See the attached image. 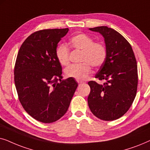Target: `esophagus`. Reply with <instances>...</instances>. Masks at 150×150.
I'll return each instance as SVG.
<instances>
[{
    "label": "esophagus",
    "instance_id": "obj_1",
    "mask_svg": "<svg viewBox=\"0 0 150 150\" xmlns=\"http://www.w3.org/2000/svg\"><path fill=\"white\" fill-rule=\"evenodd\" d=\"M78 83H79V85H82V84H83V83H84L83 82H82V81H79V82H78Z\"/></svg>",
    "mask_w": 150,
    "mask_h": 150
}]
</instances>
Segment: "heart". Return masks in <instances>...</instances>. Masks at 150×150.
I'll return each mask as SVG.
<instances>
[{
    "mask_svg": "<svg viewBox=\"0 0 150 150\" xmlns=\"http://www.w3.org/2000/svg\"><path fill=\"white\" fill-rule=\"evenodd\" d=\"M71 46L83 51L81 64H74L65 69V75L78 81H85L91 72L92 65L98 68L104 65L107 57V50L101 42H95L93 38L85 33H79L69 40ZM55 55L61 65L66 66L69 63V50L64 44H60L55 50Z\"/></svg>",
    "mask_w": 150,
    "mask_h": 150,
    "instance_id": "heart-1",
    "label": "heart"
}]
</instances>
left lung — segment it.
Returning a JSON list of instances; mask_svg holds the SVG:
<instances>
[{
    "mask_svg": "<svg viewBox=\"0 0 150 150\" xmlns=\"http://www.w3.org/2000/svg\"><path fill=\"white\" fill-rule=\"evenodd\" d=\"M89 30L99 32L104 37L107 57L95 76L100 81L105 80L106 83H88L91 89L88 105L92 113L100 120H117L129 110L136 96V58L130 43L115 30L104 26Z\"/></svg>",
    "mask_w": 150,
    "mask_h": 150,
    "instance_id": "obj_1",
    "label": "left lung"
}]
</instances>
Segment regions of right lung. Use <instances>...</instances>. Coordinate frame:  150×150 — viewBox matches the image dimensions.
Returning <instances> with one entry per match:
<instances>
[{
  "mask_svg": "<svg viewBox=\"0 0 150 150\" xmlns=\"http://www.w3.org/2000/svg\"><path fill=\"white\" fill-rule=\"evenodd\" d=\"M68 30H38L18 51L14 67L18 98L26 112L40 122L52 123L64 115L78 87L73 78L63 79L55 55L57 44Z\"/></svg>",
  "mask_w": 150,
  "mask_h": 150,
  "instance_id": "right-lung-1",
  "label": "right lung"
}]
</instances>
